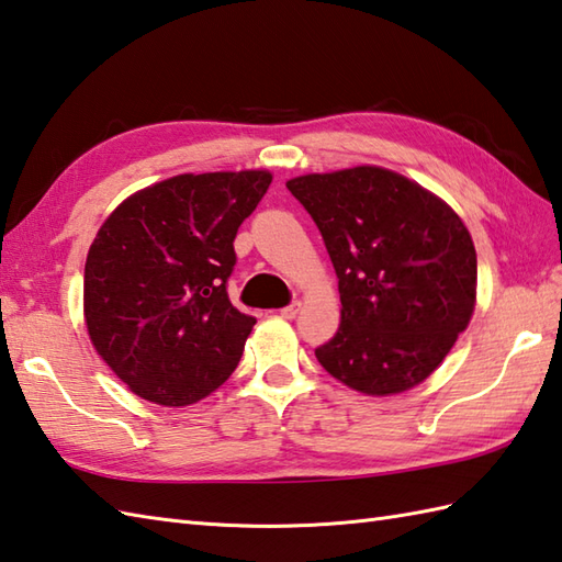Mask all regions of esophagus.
<instances>
[{"label": "esophagus", "instance_id": "esophagus-1", "mask_svg": "<svg viewBox=\"0 0 562 562\" xmlns=\"http://www.w3.org/2000/svg\"><path fill=\"white\" fill-rule=\"evenodd\" d=\"M297 313H301V303H293V305H289V307H281V310H279V315H281L283 319H295Z\"/></svg>", "mask_w": 562, "mask_h": 562}]
</instances>
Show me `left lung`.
<instances>
[{"label": "left lung", "mask_w": 562, "mask_h": 562, "mask_svg": "<svg viewBox=\"0 0 562 562\" xmlns=\"http://www.w3.org/2000/svg\"><path fill=\"white\" fill-rule=\"evenodd\" d=\"M313 216L339 279L341 324L315 356L368 396L414 390L440 368L476 307V247L457 211L380 166L285 182Z\"/></svg>", "instance_id": "left-lung-1"}]
</instances>
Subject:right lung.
<instances>
[{
    "instance_id": "obj_1",
    "label": "right lung",
    "mask_w": 562,
    "mask_h": 562,
    "mask_svg": "<svg viewBox=\"0 0 562 562\" xmlns=\"http://www.w3.org/2000/svg\"><path fill=\"white\" fill-rule=\"evenodd\" d=\"M269 170L184 172L130 194L83 269V322L108 368L158 406H190L238 368L255 317L228 301L233 240Z\"/></svg>"
}]
</instances>
